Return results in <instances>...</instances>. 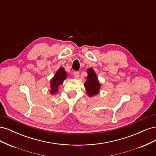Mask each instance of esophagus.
Instances as JSON below:
<instances>
[{"label":"esophagus","mask_w":156,"mask_h":156,"mask_svg":"<svg viewBox=\"0 0 156 156\" xmlns=\"http://www.w3.org/2000/svg\"><path fill=\"white\" fill-rule=\"evenodd\" d=\"M73 76H74L75 78H76V79L79 78V73L78 72H73Z\"/></svg>","instance_id":"34e87169"}]
</instances>
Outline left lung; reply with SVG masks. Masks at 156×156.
Masks as SVG:
<instances>
[{"mask_svg": "<svg viewBox=\"0 0 156 156\" xmlns=\"http://www.w3.org/2000/svg\"><path fill=\"white\" fill-rule=\"evenodd\" d=\"M87 72L88 75L86 77L87 81L84 83V87H85L86 92L88 96L93 97L98 95L100 92L101 84L99 82L96 73L93 68H88Z\"/></svg>", "mask_w": 156, "mask_h": 156, "instance_id": "1", "label": "left lung"}]
</instances>
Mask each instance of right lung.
<instances>
[{
    "label": "right lung",
    "mask_w": 156,
    "mask_h": 156,
    "mask_svg": "<svg viewBox=\"0 0 156 156\" xmlns=\"http://www.w3.org/2000/svg\"><path fill=\"white\" fill-rule=\"evenodd\" d=\"M67 72H66L64 68L60 67L57 72H56L54 77L51 79L50 81V88L49 90L51 95L55 94L58 91V87L61 84H63L65 79L67 78Z\"/></svg>",
    "instance_id": "add662e5"
}]
</instances>
